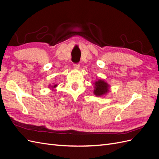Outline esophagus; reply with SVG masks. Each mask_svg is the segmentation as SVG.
<instances>
[{
	"mask_svg": "<svg viewBox=\"0 0 159 159\" xmlns=\"http://www.w3.org/2000/svg\"><path fill=\"white\" fill-rule=\"evenodd\" d=\"M74 69L75 70H80V64H74Z\"/></svg>",
	"mask_w": 159,
	"mask_h": 159,
	"instance_id": "obj_1",
	"label": "esophagus"
}]
</instances>
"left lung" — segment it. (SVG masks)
<instances>
[{
  "label": "left lung",
  "mask_w": 159,
  "mask_h": 159,
  "mask_svg": "<svg viewBox=\"0 0 159 159\" xmlns=\"http://www.w3.org/2000/svg\"><path fill=\"white\" fill-rule=\"evenodd\" d=\"M94 84L93 93L98 97H101L106 95L109 91V85L103 80H98L95 81Z\"/></svg>",
  "instance_id": "8db88e82"
}]
</instances>
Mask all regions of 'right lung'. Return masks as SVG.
Wrapping results in <instances>:
<instances>
[{"instance_id":"right-lung-1","label":"right lung","mask_w":159,"mask_h":159,"mask_svg":"<svg viewBox=\"0 0 159 159\" xmlns=\"http://www.w3.org/2000/svg\"><path fill=\"white\" fill-rule=\"evenodd\" d=\"M57 84H54V85H49V88H52V89H54V88H56L57 87Z\"/></svg>"}]
</instances>
